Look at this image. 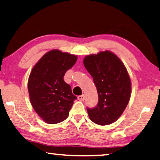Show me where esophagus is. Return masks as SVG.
<instances>
[{"label": "esophagus", "instance_id": "obj_1", "mask_svg": "<svg viewBox=\"0 0 160 160\" xmlns=\"http://www.w3.org/2000/svg\"><path fill=\"white\" fill-rule=\"evenodd\" d=\"M78 100H80V101H84V99H85V95L82 94V95L78 96Z\"/></svg>", "mask_w": 160, "mask_h": 160}]
</instances>
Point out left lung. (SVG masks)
I'll return each instance as SVG.
<instances>
[{"instance_id":"obj_1","label":"left lung","mask_w":160,"mask_h":160,"mask_svg":"<svg viewBox=\"0 0 160 160\" xmlns=\"http://www.w3.org/2000/svg\"><path fill=\"white\" fill-rule=\"evenodd\" d=\"M85 68L93 78L99 102L88 116L98 125L112 124L122 114L131 94V81L126 66L112 51L90 54L83 59Z\"/></svg>"}]
</instances>
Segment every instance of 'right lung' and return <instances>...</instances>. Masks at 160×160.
<instances>
[{
  "instance_id": "add662e5",
  "label": "right lung",
  "mask_w": 160,
  "mask_h": 160,
  "mask_svg": "<svg viewBox=\"0 0 160 160\" xmlns=\"http://www.w3.org/2000/svg\"><path fill=\"white\" fill-rule=\"evenodd\" d=\"M77 59V56L53 49L46 53L32 68L28 84L29 99L44 122L58 123L68 116L77 97L63 77Z\"/></svg>"
}]
</instances>
